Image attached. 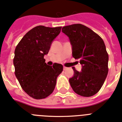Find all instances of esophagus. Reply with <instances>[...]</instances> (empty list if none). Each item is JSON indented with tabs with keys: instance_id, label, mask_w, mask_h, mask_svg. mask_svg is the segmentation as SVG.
Masks as SVG:
<instances>
[{
	"instance_id": "esophagus-1",
	"label": "esophagus",
	"mask_w": 122,
	"mask_h": 122,
	"mask_svg": "<svg viewBox=\"0 0 122 122\" xmlns=\"http://www.w3.org/2000/svg\"><path fill=\"white\" fill-rule=\"evenodd\" d=\"M67 67H65V66H64V67H63V70H67Z\"/></svg>"
}]
</instances>
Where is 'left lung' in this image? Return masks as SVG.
Returning <instances> with one entry per match:
<instances>
[{
	"label": "left lung",
	"mask_w": 122,
	"mask_h": 122,
	"mask_svg": "<svg viewBox=\"0 0 122 122\" xmlns=\"http://www.w3.org/2000/svg\"><path fill=\"white\" fill-rule=\"evenodd\" d=\"M62 32L70 39L73 57L82 64L80 72L73 68L75 74L69 80L71 88L82 97L93 96L101 89L108 72V54L103 41L81 24L63 27Z\"/></svg>",
	"instance_id": "8db88e82"
}]
</instances>
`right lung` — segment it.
<instances>
[{
	"label": "right lung",
	"instance_id": "right-lung-1",
	"mask_svg": "<svg viewBox=\"0 0 122 122\" xmlns=\"http://www.w3.org/2000/svg\"><path fill=\"white\" fill-rule=\"evenodd\" d=\"M61 27H35L25 34L15 47L13 60L15 75L24 91L34 99L50 95L63 70L62 64L48 66L44 59Z\"/></svg>",
	"mask_w": 122,
	"mask_h": 122
}]
</instances>
